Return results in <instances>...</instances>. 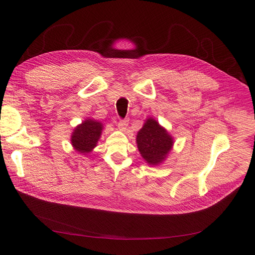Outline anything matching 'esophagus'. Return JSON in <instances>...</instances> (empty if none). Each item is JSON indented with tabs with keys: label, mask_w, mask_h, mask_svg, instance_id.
<instances>
[{
	"label": "esophagus",
	"mask_w": 255,
	"mask_h": 255,
	"mask_svg": "<svg viewBox=\"0 0 255 255\" xmlns=\"http://www.w3.org/2000/svg\"><path fill=\"white\" fill-rule=\"evenodd\" d=\"M128 126V120H119L118 122V127L121 129V130H125Z\"/></svg>",
	"instance_id": "1"
}]
</instances>
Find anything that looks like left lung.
<instances>
[{"mask_svg":"<svg viewBox=\"0 0 255 255\" xmlns=\"http://www.w3.org/2000/svg\"><path fill=\"white\" fill-rule=\"evenodd\" d=\"M136 143L141 157L150 165H158L164 161L173 145L169 133L153 118L146 119L137 132Z\"/></svg>","mask_w":255,"mask_h":255,"instance_id":"obj_1","label":"left lung"}]
</instances>
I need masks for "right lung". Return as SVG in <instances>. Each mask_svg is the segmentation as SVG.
<instances>
[{
	"instance_id": "right-lung-1",
	"label": "right lung",
	"mask_w": 255,
	"mask_h": 255,
	"mask_svg": "<svg viewBox=\"0 0 255 255\" xmlns=\"http://www.w3.org/2000/svg\"><path fill=\"white\" fill-rule=\"evenodd\" d=\"M103 124L96 120L87 119L82 124L76 126L71 135L73 148L84 155L92 152L97 145L101 136Z\"/></svg>"
}]
</instances>
